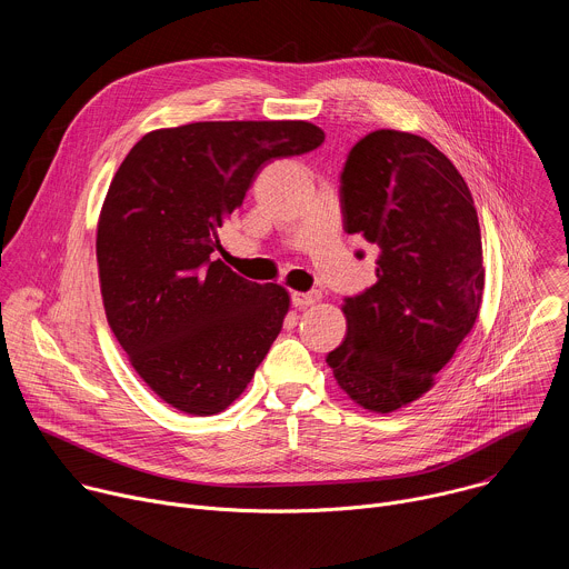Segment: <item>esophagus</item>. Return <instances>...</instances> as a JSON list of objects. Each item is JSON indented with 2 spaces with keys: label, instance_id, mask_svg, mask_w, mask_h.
<instances>
[{
  "label": "esophagus",
  "instance_id": "esophagus-1",
  "mask_svg": "<svg viewBox=\"0 0 569 569\" xmlns=\"http://www.w3.org/2000/svg\"><path fill=\"white\" fill-rule=\"evenodd\" d=\"M321 299L319 292H292V303L297 308H306V306H315Z\"/></svg>",
  "mask_w": 569,
  "mask_h": 569
}]
</instances>
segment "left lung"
<instances>
[{
  "label": "left lung",
  "instance_id": "obj_1",
  "mask_svg": "<svg viewBox=\"0 0 569 569\" xmlns=\"http://www.w3.org/2000/svg\"><path fill=\"white\" fill-rule=\"evenodd\" d=\"M340 193L345 229L378 252V281L345 299L347 338L327 362L353 402L389 415L430 391L475 327L479 220L452 161L412 132L360 139Z\"/></svg>",
  "mask_w": 569,
  "mask_h": 569
}]
</instances>
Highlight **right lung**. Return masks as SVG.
Masks as SVG:
<instances>
[{"mask_svg": "<svg viewBox=\"0 0 569 569\" xmlns=\"http://www.w3.org/2000/svg\"><path fill=\"white\" fill-rule=\"evenodd\" d=\"M321 141L308 121H198L143 134L121 161L97 227L106 317L171 408L227 410L277 340L290 295L216 259L220 227L270 159Z\"/></svg>", "mask_w": 569, "mask_h": 569, "instance_id": "right-lung-1", "label": "right lung"}]
</instances>
